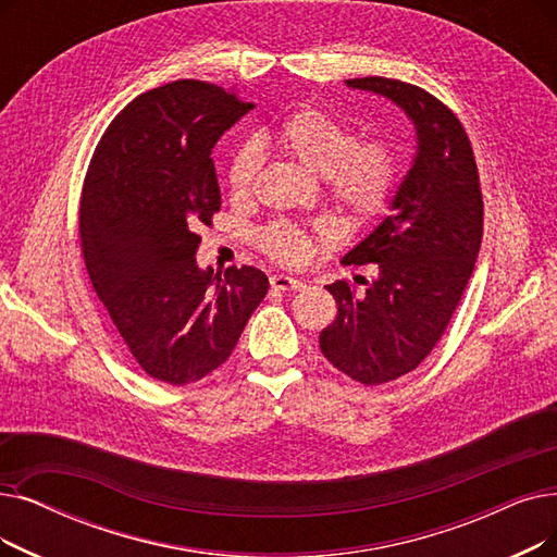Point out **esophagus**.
Returning <instances> with one entry per match:
<instances>
[{
	"mask_svg": "<svg viewBox=\"0 0 557 557\" xmlns=\"http://www.w3.org/2000/svg\"><path fill=\"white\" fill-rule=\"evenodd\" d=\"M271 286L275 288V292H302L305 282L296 280V277H288V275H273Z\"/></svg>",
	"mask_w": 557,
	"mask_h": 557,
	"instance_id": "1",
	"label": "esophagus"
}]
</instances>
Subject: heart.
Wrapping results in <instances>:
<instances>
[{"instance_id":"b5f03b06","label":"heart","mask_w":557,"mask_h":557,"mask_svg":"<svg viewBox=\"0 0 557 557\" xmlns=\"http://www.w3.org/2000/svg\"><path fill=\"white\" fill-rule=\"evenodd\" d=\"M280 148L298 159L309 173L321 177L330 207L350 225L373 221L392 198L398 177L394 148L382 138H359L355 132L321 107H302L286 115L273 132ZM257 145H244L227 165L230 196H250L259 171ZM323 234H309L292 223L275 221L259 234L261 250L284 265H302Z\"/></svg>"}]
</instances>
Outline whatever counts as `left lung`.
Wrapping results in <instances>:
<instances>
[{
	"label": "left lung",
	"instance_id": "1",
	"mask_svg": "<svg viewBox=\"0 0 557 557\" xmlns=\"http://www.w3.org/2000/svg\"><path fill=\"white\" fill-rule=\"evenodd\" d=\"M396 102L414 123L417 157L392 200V215L355 246L346 265L375 263L364 294L348 280L325 288L336 319L321 352L355 382H392L437 346L462 300L482 240V190L471 140L457 115L428 90L386 77L348 79Z\"/></svg>",
	"mask_w": 557,
	"mask_h": 557
}]
</instances>
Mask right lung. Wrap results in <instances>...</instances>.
<instances>
[{
	"instance_id": "obj_1",
	"label": "right lung",
	"mask_w": 557,
	"mask_h": 557,
	"mask_svg": "<svg viewBox=\"0 0 557 557\" xmlns=\"http://www.w3.org/2000/svg\"><path fill=\"white\" fill-rule=\"evenodd\" d=\"M255 109L234 90L180 79L138 95L107 127L79 207L86 271L138 367L198 382L232 355L269 277L200 271L196 227L221 209L211 150Z\"/></svg>"
}]
</instances>
